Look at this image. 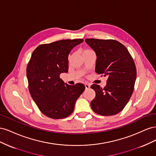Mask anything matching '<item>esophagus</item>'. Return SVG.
<instances>
[{"label":"esophagus","mask_w":156,"mask_h":156,"mask_svg":"<svg viewBox=\"0 0 156 156\" xmlns=\"http://www.w3.org/2000/svg\"><path fill=\"white\" fill-rule=\"evenodd\" d=\"M84 86H85L86 89H89L90 87V85L89 84H87V83H86L85 84H84Z\"/></svg>","instance_id":"esophagus-1"}]
</instances>
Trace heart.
<instances>
[{
  "instance_id": "1",
  "label": "heart",
  "mask_w": 156,
  "mask_h": 156,
  "mask_svg": "<svg viewBox=\"0 0 156 156\" xmlns=\"http://www.w3.org/2000/svg\"><path fill=\"white\" fill-rule=\"evenodd\" d=\"M90 51H90V50H85L83 51V53H87V52H90Z\"/></svg>"
}]
</instances>
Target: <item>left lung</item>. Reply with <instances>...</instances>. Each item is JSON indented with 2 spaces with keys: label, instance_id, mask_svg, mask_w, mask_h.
Returning a JSON list of instances; mask_svg holds the SVG:
<instances>
[{
  "label": "left lung",
  "instance_id": "1",
  "mask_svg": "<svg viewBox=\"0 0 156 156\" xmlns=\"http://www.w3.org/2000/svg\"><path fill=\"white\" fill-rule=\"evenodd\" d=\"M95 51L96 72L108 77L104 88L93 84L96 97L91 101L92 110L103 116H112L123 110L133 94L136 70L128 50L113 40L86 39Z\"/></svg>",
  "mask_w": 156,
  "mask_h": 156
}]
</instances>
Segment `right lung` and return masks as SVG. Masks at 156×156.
Here are the masks:
<instances>
[{"mask_svg":"<svg viewBox=\"0 0 156 156\" xmlns=\"http://www.w3.org/2000/svg\"><path fill=\"white\" fill-rule=\"evenodd\" d=\"M83 39L62 40L42 44L33 51L27 68L32 98L45 116L64 119L73 112L75 102L84 92V84L65 83L60 75L68 72V55Z\"/></svg>","mask_w":156,"mask_h":156,"instance_id":"right-lung-1","label":"right lung"}]
</instances>
